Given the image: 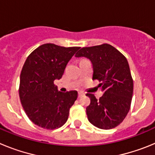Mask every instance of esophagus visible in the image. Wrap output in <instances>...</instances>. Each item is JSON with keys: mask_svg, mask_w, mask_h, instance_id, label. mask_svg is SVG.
Returning <instances> with one entry per match:
<instances>
[{"mask_svg": "<svg viewBox=\"0 0 155 155\" xmlns=\"http://www.w3.org/2000/svg\"><path fill=\"white\" fill-rule=\"evenodd\" d=\"M84 93H83V92H81V91H80V92H78V98H81V97H82V96H83V95H84Z\"/></svg>", "mask_w": 155, "mask_h": 155, "instance_id": "1", "label": "esophagus"}]
</instances>
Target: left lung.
Instances as JSON below:
<instances>
[{
  "label": "left lung",
  "mask_w": 155,
  "mask_h": 155,
  "mask_svg": "<svg viewBox=\"0 0 155 155\" xmlns=\"http://www.w3.org/2000/svg\"><path fill=\"white\" fill-rule=\"evenodd\" d=\"M75 57H87L93 65V80L99 81L103 95L97 99L87 93L91 103L86 108L87 119L92 125L109 130L120 125L130 109L134 81L128 61L124 54L111 45L83 47Z\"/></svg>",
  "instance_id": "left-lung-1"
}]
</instances>
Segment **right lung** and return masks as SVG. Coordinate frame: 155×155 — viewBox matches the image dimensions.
Instances as JSON below:
<instances>
[{
  "mask_svg": "<svg viewBox=\"0 0 155 155\" xmlns=\"http://www.w3.org/2000/svg\"><path fill=\"white\" fill-rule=\"evenodd\" d=\"M80 47H64L53 43L39 46L25 62L20 75L19 97L34 124L47 130L62 127L78 98L76 91L61 92L54 84Z\"/></svg>",
  "mask_w": 155,
  "mask_h": 155,
  "instance_id": "1",
  "label": "right lung"
}]
</instances>
